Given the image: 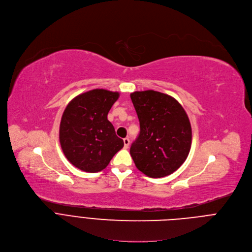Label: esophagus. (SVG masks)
<instances>
[{"label":"esophagus","instance_id":"34e87169","mask_svg":"<svg viewBox=\"0 0 252 252\" xmlns=\"http://www.w3.org/2000/svg\"><path fill=\"white\" fill-rule=\"evenodd\" d=\"M129 142H130V141H129V139H128V138H125V139H124V144H125V148H126V149H127V148H128V146H129Z\"/></svg>","mask_w":252,"mask_h":252}]
</instances>
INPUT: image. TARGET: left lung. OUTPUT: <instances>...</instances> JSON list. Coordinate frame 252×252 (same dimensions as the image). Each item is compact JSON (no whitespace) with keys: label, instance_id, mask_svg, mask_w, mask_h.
Returning <instances> with one entry per match:
<instances>
[{"label":"left lung","instance_id":"8db88e82","mask_svg":"<svg viewBox=\"0 0 252 252\" xmlns=\"http://www.w3.org/2000/svg\"><path fill=\"white\" fill-rule=\"evenodd\" d=\"M130 98L140 125L130 147L136 168L150 178L173 174L191 146V126L185 109L172 96L154 90L135 91Z\"/></svg>","mask_w":252,"mask_h":252}]
</instances>
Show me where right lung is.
<instances>
[{
    "mask_svg": "<svg viewBox=\"0 0 252 252\" xmlns=\"http://www.w3.org/2000/svg\"><path fill=\"white\" fill-rule=\"evenodd\" d=\"M119 96V92L93 89L74 97L64 109L60 143L66 159L77 169L101 172L124 147V140L116 135L107 118Z\"/></svg>",
    "mask_w": 252,
    "mask_h": 252,
    "instance_id": "right-lung-1",
    "label": "right lung"
}]
</instances>
